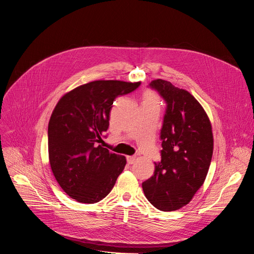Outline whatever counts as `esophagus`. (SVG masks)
<instances>
[{
    "instance_id": "1",
    "label": "esophagus",
    "mask_w": 254,
    "mask_h": 254,
    "mask_svg": "<svg viewBox=\"0 0 254 254\" xmlns=\"http://www.w3.org/2000/svg\"><path fill=\"white\" fill-rule=\"evenodd\" d=\"M135 159H136L135 156H127V163H128L129 165L133 164L134 161H135Z\"/></svg>"
}]
</instances>
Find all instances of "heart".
<instances>
[{"instance_id":"1","label":"heart","mask_w":254,"mask_h":254,"mask_svg":"<svg viewBox=\"0 0 254 254\" xmlns=\"http://www.w3.org/2000/svg\"><path fill=\"white\" fill-rule=\"evenodd\" d=\"M141 106L154 107L160 111L161 108V98L157 92L154 90L144 91L141 98Z\"/></svg>"}]
</instances>
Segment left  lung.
Segmentation results:
<instances>
[{"instance_id":"1","label":"left lung","mask_w":254,"mask_h":254,"mask_svg":"<svg viewBox=\"0 0 254 254\" xmlns=\"http://www.w3.org/2000/svg\"><path fill=\"white\" fill-rule=\"evenodd\" d=\"M150 85L166 100L167 111L161 130V162L141 186L157 209L175 211L193 199L206 179L214 147L212 126L189 91L163 79Z\"/></svg>"}]
</instances>
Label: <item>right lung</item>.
I'll use <instances>...</instances> for the list:
<instances>
[{
	"mask_svg": "<svg viewBox=\"0 0 254 254\" xmlns=\"http://www.w3.org/2000/svg\"><path fill=\"white\" fill-rule=\"evenodd\" d=\"M138 82L95 80L66 92L48 125V154L52 173L62 190L80 203L102 200L114 188L127 164L100 142L110 126L113 103Z\"/></svg>",
	"mask_w": 254,
	"mask_h": 254,
	"instance_id": "right-lung-1",
	"label": "right lung"
}]
</instances>
